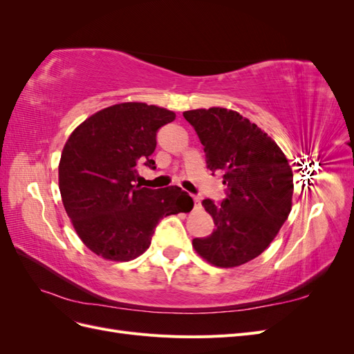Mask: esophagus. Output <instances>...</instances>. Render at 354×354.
<instances>
[{"label":"esophagus","instance_id":"esophagus-1","mask_svg":"<svg viewBox=\"0 0 354 354\" xmlns=\"http://www.w3.org/2000/svg\"><path fill=\"white\" fill-rule=\"evenodd\" d=\"M194 202H195V208H201V198L198 195L194 196Z\"/></svg>","mask_w":354,"mask_h":354}]
</instances>
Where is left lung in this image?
Listing matches in <instances>:
<instances>
[{"label": "left lung", "mask_w": 354, "mask_h": 354, "mask_svg": "<svg viewBox=\"0 0 354 354\" xmlns=\"http://www.w3.org/2000/svg\"><path fill=\"white\" fill-rule=\"evenodd\" d=\"M195 128L207 168L223 173L226 198L203 199L216 224L195 238L201 257L217 267H236L259 257L286 221L292 205V171L283 152L261 128L223 108L183 113Z\"/></svg>", "instance_id": "obj_1"}]
</instances>
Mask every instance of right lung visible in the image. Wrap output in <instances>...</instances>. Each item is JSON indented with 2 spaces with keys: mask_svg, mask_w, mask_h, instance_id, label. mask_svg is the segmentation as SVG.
<instances>
[{
  "mask_svg": "<svg viewBox=\"0 0 354 354\" xmlns=\"http://www.w3.org/2000/svg\"><path fill=\"white\" fill-rule=\"evenodd\" d=\"M174 120V112L153 104L121 103L94 113L68 138L59 165L60 195L94 254L130 261L149 248L160 220L194 208L178 186L134 185L138 165L156 168V134Z\"/></svg>",
  "mask_w": 354,
  "mask_h": 354,
  "instance_id": "obj_1",
  "label": "right lung"
}]
</instances>
